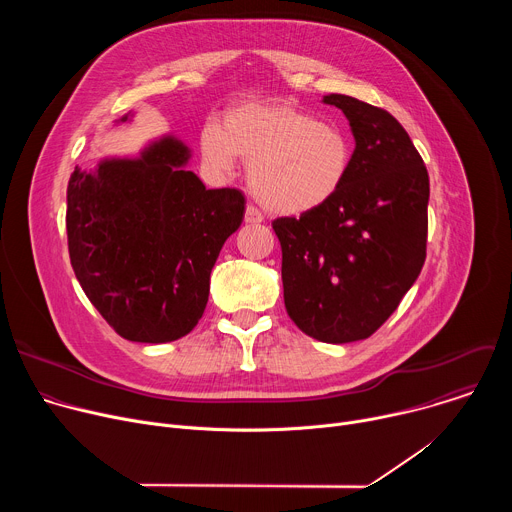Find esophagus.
Masks as SVG:
<instances>
[{
	"label": "esophagus",
	"mask_w": 512,
	"mask_h": 512,
	"mask_svg": "<svg viewBox=\"0 0 512 512\" xmlns=\"http://www.w3.org/2000/svg\"><path fill=\"white\" fill-rule=\"evenodd\" d=\"M245 223H249V225L263 223V214H261V210L257 206L247 204V208H245Z\"/></svg>",
	"instance_id": "1"
}]
</instances>
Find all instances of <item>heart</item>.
<instances>
[{
	"label": "heart",
	"mask_w": 512,
	"mask_h": 512,
	"mask_svg": "<svg viewBox=\"0 0 512 512\" xmlns=\"http://www.w3.org/2000/svg\"><path fill=\"white\" fill-rule=\"evenodd\" d=\"M200 154L216 172H231L239 156L265 208L304 214L328 204L344 186L352 141L336 123L287 101H247L229 109L223 125L202 127Z\"/></svg>",
	"instance_id": "1"
}]
</instances>
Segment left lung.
Instances as JSON below:
<instances>
[{"label": "left lung", "instance_id": "obj_1", "mask_svg": "<svg viewBox=\"0 0 512 512\" xmlns=\"http://www.w3.org/2000/svg\"><path fill=\"white\" fill-rule=\"evenodd\" d=\"M324 103L342 109L356 139L348 178L322 208L271 227L287 316L316 340L344 344L375 334L421 273L429 176L389 111L348 95Z\"/></svg>", "mask_w": 512, "mask_h": 512}]
</instances>
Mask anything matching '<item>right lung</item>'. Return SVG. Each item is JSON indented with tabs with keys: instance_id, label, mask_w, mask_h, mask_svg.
Returning a JSON list of instances; mask_svg holds the SVG:
<instances>
[{
	"instance_id": "add662e5",
	"label": "right lung",
	"mask_w": 512,
	"mask_h": 512,
	"mask_svg": "<svg viewBox=\"0 0 512 512\" xmlns=\"http://www.w3.org/2000/svg\"><path fill=\"white\" fill-rule=\"evenodd\" d=\"M186 162L188 150L166 137L139 160H107L93 174L77 166L68 180L70 265L131 342H172L198 324L214 261L243 223V192L206 190Z\"/></svg>"
}]
</instances>
